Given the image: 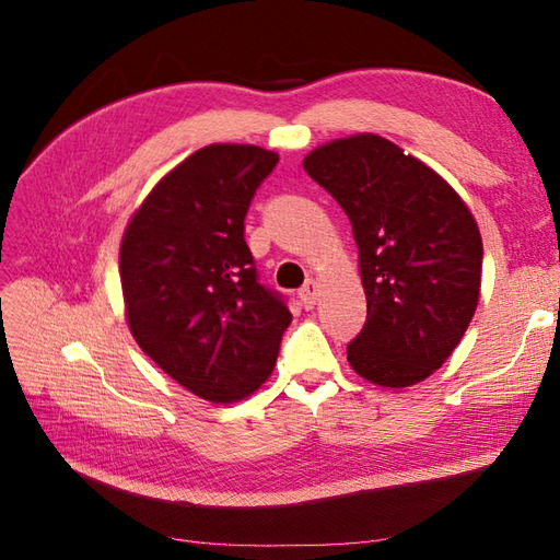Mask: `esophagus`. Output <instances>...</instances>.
<instances>
[{
	"mask_svg": "<svg viewBox=\"0 0 560 560\" xmlns=\"http://www.w3.org/2000/svg\"><path fill=\"white\" fill-rule=\"evenodd\" d=\"M299 299H301V306L306 308V311L315 308V301H317V280L308 278L306 284H303L301 290H299Z\"/></svg>",
	"mask_w": 560,
	"mask_h": 560,
	"instance_id": "obj_1",
	"label": "esophagus"
}]
</instances>
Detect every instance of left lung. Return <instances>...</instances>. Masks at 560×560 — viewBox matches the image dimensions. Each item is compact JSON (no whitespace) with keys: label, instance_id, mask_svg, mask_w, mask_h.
<instances>
[{"label":"left lung","instance_id":"1","mask_svg":"<svg viewBox=\"0 0 560 560\" xmlns=\"http://www.w3.org/2000/svg\"><path fill=\"white\" fill-rule=\"evenodd\" d=\"M306 171L343 208L360 249L366 322L348 362L383 387L425 381L460 343L479 303L483 245L451 184L378 135L313 149Z\"/></svg>","mask_w":560,"mask_h":560}]
</instances>
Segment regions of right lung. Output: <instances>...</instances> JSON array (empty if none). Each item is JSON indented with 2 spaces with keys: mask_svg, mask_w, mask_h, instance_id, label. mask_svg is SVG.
Here are the masks:
<instances>
[{
  "mask_svg": "<svg viewBox=\"0 0 560 560\" xmlns=\"http://www.w3.org/2000/svg\"><path fill=\"white\" fill-rule=\"evenodd\" d=\"M276 151L210 144L167 173L124 233L126 317L147 358L214 404L249 397L273 374L292 313L259 282L245 214Z\"/></svg>",
  "mask_w": 560,
  "mask_h": 560,
  "instance_id": "1",
  "label": "right lung"
}]
</instances>
